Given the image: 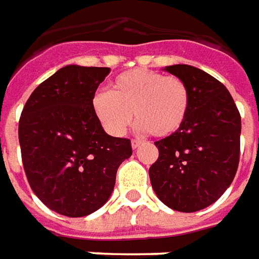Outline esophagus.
<instances>
[{"instance_id":"1","label":"esophagus","mask_w":259,"mask_h":259,"mask_svg":"<svg viewBox=\"0 0 259 259\" xmlns=\"http://www.w3.org/2000/svg\"><path fill=\"white\" fill-rule=\"evenodd\" d=\"M143 143H144V140H140V139H133V140H132V147H133V149H137L140 144H143Z\"/></svg>"}]
</instances>
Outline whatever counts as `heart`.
<instances>
[{
	"mask_svg": "<svg viewBox=\"0 0 259 259\" xmlns=\"http://www.w3.org/2000/svg\"><path fill=\"white\" fill-rule=\"evenodd\" d=\"M92 112L112 136H122L133 122L156 137H168L184 124L191 107V93L179 76L154 70L130 69L117 75L109 93L92 98Z\"/></svg>",
	"mask_w": 259,
	"mask_h": 259,
	"instance_id": "b5f03b06",
	"label": "heart"
}]
</instances>
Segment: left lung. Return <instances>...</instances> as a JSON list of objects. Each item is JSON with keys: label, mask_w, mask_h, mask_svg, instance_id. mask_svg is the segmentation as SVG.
I'll use <instances>...</instances> for the list:
<instances>
[{"label": "left lung", "mask_w": 259, "mask_h": 259, "mask_svg": "<svg viewBox=\"0 0 259 259\" xmlns=\"http://www.w3.org/2000/svg\"><path fill=\"white\" fill-rule=\"evenodd\" d=\"M191 93V107L181 129L154 142L159 157L149 168L160 201L181 212L215 203L233 183L240 163L241 116L233 96L207 72L173 65Z\"/></svg>", "instance_id": "obj_1"}]
</instances>
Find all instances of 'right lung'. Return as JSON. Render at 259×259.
Returning a JSON list of instances; mask_svg holds the SVG:
<instances>
[{"label": "right lung", "instance_id": "1", "mask_svg": "<svg viewBox=\"0 0 259 259\" xmlns=\"http://www.w3.org/2000/svg\"><path fill=\"white\" fill-rule=\"evenodd\" d=\"M109 70L61 68L33 91L19 117L28 183L48 208L66 217H85L106 203L117 168L132 156L129 139L109 136L91 106Z\"/></svg>", "mask_w": 259, "mask_h": 259}]
</instances>
